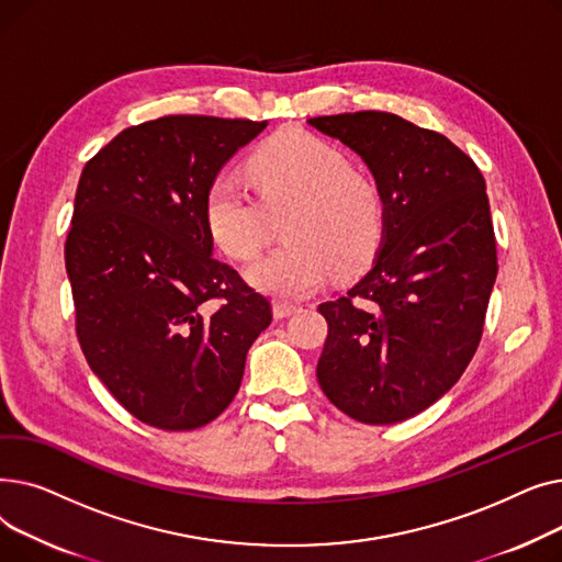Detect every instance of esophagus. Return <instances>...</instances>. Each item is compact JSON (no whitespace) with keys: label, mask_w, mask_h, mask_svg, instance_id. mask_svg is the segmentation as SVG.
<instances>
[{"label":"esophagus","mask_w":562,"mask_h":562,"mask_svg":"<svg viewBox=\"0 0 562 562\" xmlns=\"http://www.w3.org/2000/svg\"><path fill=\"white\" fill-rule=\"evenodd\" d=\"M299 312V307L296 305H289V303H273V316L278 318V321H282V318H286V316H291V314H296Z\"/></svg>","instance_id":"1"}]
</instances>
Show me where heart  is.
<instances>
[{
    "label": "heart",
    "instance_id": "obj_1",
    "mask_svg": "<svg viewBox=\"0 0 562 562\" xmlns=\"http://www.w3.org/2000/svg\"><path fill=\"white\" fill-rule=\"evenodd\" d=\"M250 180L261 203L232 177H216L204 195V223L227 257L248 261L269 239L268 214H288L282 221L286 244L246 271L255 289L284 301L307 299L333 266L341 273L356 269L375 248L380 195L323 138L303 130L276 134L250 159Z\"/></svg>",
    "mask_w": 562,
    "mask_h": 562
}]
</instances>
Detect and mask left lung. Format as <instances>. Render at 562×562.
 I'll return each instance as SVG.
<instances>
[{"instance_id": "1", "label": "left lung", "mask_w": 562, "mask_h": 562, "mask_svg": "<svg viewBox=\"0 0 562 562\" xmlns=\"http://www.w3.org/2000/svg\"><path fill=\"white\" fill-rule=\"evenodd\" d=\"M371 170L382 234L369 271L321 303L318 385L350 419L398 424L445 396L474 358L496 280L485 180L447 136L385 111L310 117Z\"/></svg>"}]
</instances>
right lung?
<instances>
[{"label": "right lung", "instance_id": "obj_1", "mask_svg": "<svg viewBox=\"0 0 562 562\" xmlns=\"http://www.w3.org/2000/svg\"><path fill=\"white\" fill-rule=\"evenodd\" d=\"M269 123L164 115L83 166L66 241L77 337L130 415L161 430L214 422L241 387L271 303L214 257L204 195Z\"/></svg>", "mask_w": 562, "mask_h": 562}]
</instances>
